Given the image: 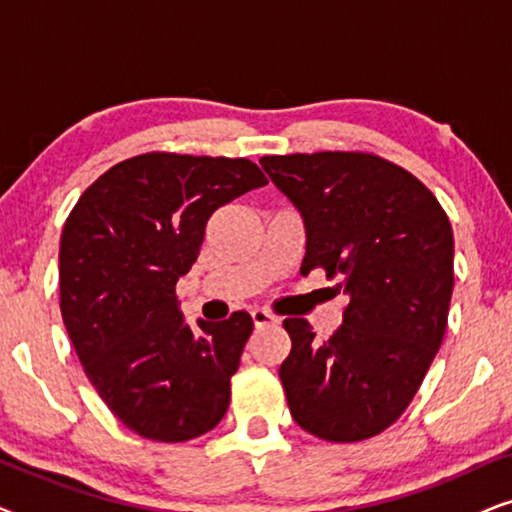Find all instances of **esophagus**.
Wrapping results in <instances>:
<instances>
[{
	"instance_id": "esophagus-1",
	"label": "esophagus",
	"mask_w": 512,
	"mask_h": 512,
	"mask_svg": "<svg viewBox=\"0 0 512 512\" xmlns=\"http://www.w3.org/2000/svg\"><path fill=\"white\" fill-rule=\"evenodd\" d=\"M251 319H254L256 328H268V326L279 324V317H275V314H270L265 310H254V312H251Z\"/></svg>"
}]
</instances>
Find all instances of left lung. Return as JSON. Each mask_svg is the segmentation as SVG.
Listing matches in <instances>:
<instances>
[{
	"mask_svg": "<svg viewBox=\"0 0 512 512\" xmlns=\"http://www.w3.org/2000/svg\"><path fill=\"white\" fill-rule=\"evenodd\" d=\"M261 165L303 216L300 272L324 268L349 298L324 342L307 319H284L291 354L279 380L291 415L331 443L373 438L403 415L443 342L450 219L422 181L373 153H293Z\"/></svg>",
	"mask_w": 512,
	"mask_h": 512,
	"instance_id": "obj_1",
	"label": "left lung"
}]
</instances>
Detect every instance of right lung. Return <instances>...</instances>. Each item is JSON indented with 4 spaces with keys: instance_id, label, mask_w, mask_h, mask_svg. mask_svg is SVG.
Listing matches in <instances>:
<instances>
[{
    "instance_id": "right-lung-1",
    "label": "right lung",
    "mask_w": 512,
    "mask_h": 512,
    "mask_svg": "<svg viewBox=\"0 0 512 512\" xmlns=\"http://www.w3.org/2000/svg\"><path fill=\"white\" fill-rule=\"evenodd\" d=\"M268 184L247 158L144 153L86 188L60 237V312L90 384L139 436L181 443L230 403L254 321L188 326L177 282L216 209Z\"/></svg>"
}]
</instances>
